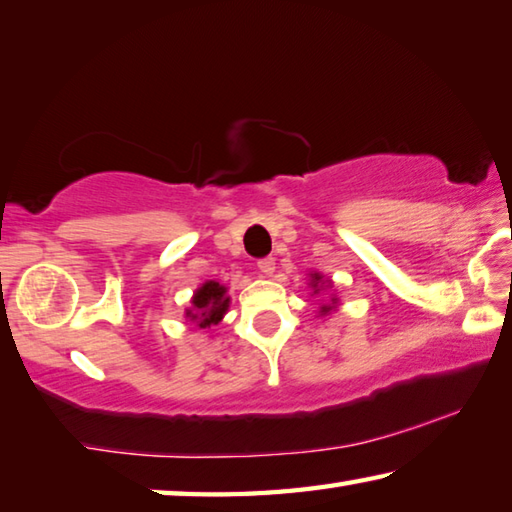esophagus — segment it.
<instances>
[{"instance_id": "obj_1", "label": "esophagus", "mask_w": 512, "mask_h": 512, "mask_svg": "<svg viewBox=\"0 0 512 512\" xmlns=\"http://www.w3.org/2000/svg\"><path fill=\"white\" fill-rule=\"evenodd\" d=\"M257 268H259V273H262V275H273V271H275V259H273V257L259 259Z\"/></svg>"}]
</instances>
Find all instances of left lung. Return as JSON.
<instances>
[{
  "label": "left lung",
  "instance_id": "left-lung-1",
  "mask_svg": "<svg viewBox=\"0 0 512 512\" xmlns=\"http://www.w3.org/2000/svg\"><path fill=\"white\" fill-rule=\"evenodd\" d=\"M309 277H311L309 284H311V289H314V293L323 291V284H325V287H329V280H323V275H320V273H309ZM334 307H336V298L332 296V298H329V302L320 305V316H327Z\"/></svg>",
  "mask_w": 512,
  "mask_h": 512
}]
</instances>
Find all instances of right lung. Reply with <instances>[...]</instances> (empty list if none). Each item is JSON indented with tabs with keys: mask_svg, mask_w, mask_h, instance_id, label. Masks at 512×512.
Listing matches in <instances>:
<instances>
[{
	"mask_svg": "<svg viewBox=\"0 0 512 512\" xmlns=\"http://www.w3.org/2000/svg\"><path fill=\"white\" fill-rule=\"evenodd\" d=\"M225 291L228 289H225L219 282H214V280L205 282L203 287L196 289L194 298H192V309H187L185 316L189 320H194V323L201 329L216 325L230 307V298Z\"/></svg>",
	"mask_w": 512,
	"mask_h": 512,
	"instance_id": "right-lung-1",
	"label": "right lung"
}]
</instances>
